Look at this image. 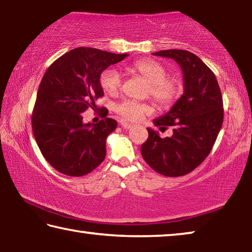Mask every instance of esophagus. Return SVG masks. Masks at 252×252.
Masks as SVG:
<instances>
[{
    "label": "esophagus",
    "instance_id": "obj_1",
    "mask_svg": "<svg viewBox=\"0 0 252 252\" xmlns=\"http://www.w3.org/2000/svg\"><path fill=\"white\" fill-rule=\"evenodd\" d=\"M120 123H121L122 127H125L126 130H129V129H131V127H132V125H131V123L126 122V121H125V120H121V121H120Z\"/></svg>",
    "mask_w": 252,
    "mask_h": 252
}]
</instances>
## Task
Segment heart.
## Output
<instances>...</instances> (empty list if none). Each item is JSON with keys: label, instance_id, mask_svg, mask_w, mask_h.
Here are the masks:
<instances>
[{"label": "heart", "instance_id": "b5f03b06", "mask_svg": "<svg viewBox=\"0 0 252 252\" xmlns=\"http://www.w3.org/2000/svg\"><path fill=\"white\" fill-rule=\"evenodd\" d=\"M130 70L147 81L149 85V94L160 105H168L178 96L179 88L174 80L168 79V72L161 63L155 60H140L132 64ZM100 83L103 90L111 95H116L122 89L123 79L120 72L114 67H110L102 72ZM116 111L122 118L129 121H139L150 113V104L132 100H125L116 106Z\"/></svg>", "mask_w": 252, "mask_h": 252}]
</instances>
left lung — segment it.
I'll use <instances>...</instances> for the list:
<instances>
[{
  "instance_id": "8db88e82",
  "label": "left lung",
  "mask_w": 252,
  "mask_h": 252,
  "mask_svg": "<svg viewBox=\"0 0 252 252\" xmlns=\"http://www.w3.org/2000/svg\"><path fill=\"white\" fill-rule=\"evenodd\" d=\"M170 58L180 65L183 94L168 113L153 120L157 126H173L171 136L162 139L148 127L141 146L144 161L165 177H181L192 171L209 156L223 122L222 95L213 72L197 55L186 50L152 53Z\"/></svg>"
}]
</instances>
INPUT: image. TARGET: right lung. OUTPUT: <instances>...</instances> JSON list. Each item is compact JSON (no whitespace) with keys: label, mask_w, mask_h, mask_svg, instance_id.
I'll list each match as a JSON object with an SVG mask.
<instances>
[{"label":"right lung","mask_w":252,"mask_h":252,"mask_svg":"<svg viewBox=\"0 0 252 252\" xmlns=\"http://www.w3.org/2000/svg\"><path fill=\"white\" fill-rule=\"evenodd\" d=\"M127 55L81 46L46 70L37 90L32 129L42 155L59 172L82 177L103 162L106 138L118 123L110 118L95 125L83 123L82 112L95 108L94 101L104 95L102 72Z\"/></svg>","instance_id":"add662e5"}]
</instances>
